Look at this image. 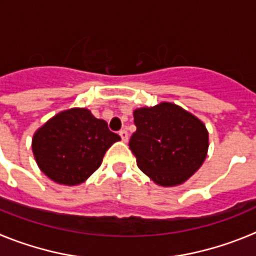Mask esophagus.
Instances as JSON below:
<instances>
[{
  "label": "esophagus",
  "instance_id": "obj_1",
  "mask_svg": "<svg viewBox=\"0 0 256 256\" xmlns=\"http://www.w3.org/2000/svg\"><path fill=\"white\" fill-rule=\"evenodd\" d=\"M119 134H120L122 140H123L124 142H126V141H128V132H126V130H122L120 132H119Z\"/></svg>",
  "mask_w": 256,
  "mask_h": 256
}]
</instances>
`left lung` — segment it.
Returning a JSON list of instances; mask_svg holds the SVG:
<instances>
[{
	"instance_id": "1",
	"label": "left lung",
	"mask_w": 256,
	"mask_h": 256,
	"mask_svg": "<svg viewBox=\"0 0 256 256\" xmlns=\"http://www.w3.org/2000/svg\"><path fill=\"white\" fill-rule=\"evenodd\" d=\"M137 126L130 148L138 168L160 186L180 184L206 158L209 136L204 123L180 106L162 102L134 110Z\"/></svg>"
}]
</instances>
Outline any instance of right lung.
I'll return each mask as SVG.
<instances>
[{
  "mask_svg": "<svg viewBox=\"0 0 256 256\" xmlns=\"http://www.w3.org/2000/svg\"><path fill=\"white\" fill-rule=\"evenodd\" d=\"M120 136L108 130L87 108H70L50 119L33 137V154L40 170L55 182H84Z\"/></svg>",
  "mask_w": 256,
  "mask_h": 256,
  "instance_id": "right-lung-1",
  "label": "right lung"
}]
</instances>
